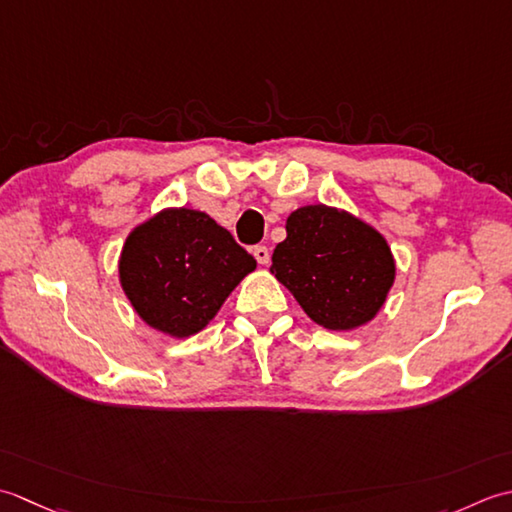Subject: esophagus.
<instances>
[{
	"mask_svg": "<svg viewBox=\"0 0 512 512\" xmlns=\"http://www.w3.org/2000/svg\"><path fill=\"white\" fill-rule=\"evenodd\" d=\"M254 258L258 260L260 265H267L269 263V249L265 245H256L254 247Z\"/></svg>",
	"mask_w": 512,
	"mask_h": 512,
	"instance_id": "obj_1",
	"label": "esophagus"
}]
</instances>
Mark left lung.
<instances>
[{
    "instance_id": "8db88e82",
    "label": "left lung",
    "mask_w": 512,
    "mask_h": 512,
    "mask_svg": "<svg viewBox=\"0 0 512 512\" xmlns=\"http://www.w3.org/2000/svg\"><path fill=\"white\" fill-rule=\"evenodd\" d=\"M269 271L316 325L349 331L382 309L395 280L384 236L360 218L327 205H305L287 218Z\"/></svg>"
}]
</instances>
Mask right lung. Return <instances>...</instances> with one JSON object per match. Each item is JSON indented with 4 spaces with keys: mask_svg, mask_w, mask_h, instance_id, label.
<instances>
[{
    "mask_svg": "<svg viewBox=\"0 0 512 512\" xmlns=\"http://www.w3.org/2000/svg\"><path fill=\"white\" fill-rule=\"evenodd\" d=\"M254 269V256L225 227L187 207H168L134 227L119 258L130 305L145 325L172 338L205 329Z\"/></svg>",
    "mask_w": 512,
    "mask_h": 512,
    "instance_id": "add662e5",
    "label": "right lung"
}]
</instances>
